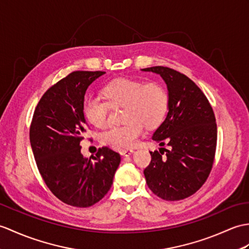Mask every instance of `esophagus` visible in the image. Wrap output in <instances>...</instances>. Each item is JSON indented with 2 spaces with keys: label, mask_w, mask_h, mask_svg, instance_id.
<instances>
[{
  "label": "esophagus",
  "mask_w": 249,
  "mask_h": 249,
  "mask_svg": "<svg viewBox=\"0 0 249 249\" xmlns=\"http://www.w3.org/2000/svg\"><path fill=\"white\" fill-rule=\"evenodd\" d=\"M120 153H121V155H122V156H125V157H127V156H130L132 153H134V149H131V148L121 149Z\"/></svg>",
  "instance_id": "obj_1"
}]
</instances>
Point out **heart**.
Instances as JSON below:
<instances>
[{"mask_svg": "<svg viewBox=\"0 0 249 249\" xmlns=\"http://www.w3.org/2000/svg\"><path fill=\"white\" fill-rule=\"evenodd\" d=\"M103 98L90 95L83 103V113L90 124L103 128L108 124L111 108L124 107L121 126H112L101 136L104 144L117 148L135 146L144 131L158 127L165 119L169 97L163 87L157 83H145L129 78H118L108 83Z\"/></svg>", "mask_w": 249, "mask_h": 249, "instance_id": "obj_1", "label": "heart"}]
</instances>
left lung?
Here are the masks:
<instances>
[{
	"label": "left lung",
	"instance_id": "left-lung-1",
	"mask_svg": "<svg viewBox=\"0 0 249 249\" xmlns=\"http://www.w3.org/2000/svg\"><path fill=\"white\" fill-rule=\"evenodd\" d=\"M142 71L159 74L169 91V112L153 140L161 146L166 143L170 149L149 152L151 163L144 170L146 183L162 199L187 198L205 183L214 162V112L204 92L184 74L160 66Z\"/></svg>",
	"mask_w": 249,
	"mask_h": 249
}]
</instances>
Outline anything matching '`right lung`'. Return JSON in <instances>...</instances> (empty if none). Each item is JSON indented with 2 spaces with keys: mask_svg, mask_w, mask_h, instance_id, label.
Returning a JSON list of instances; mask_svg holds the SVG:
<instances>
[{
  "mask_svg": "<svg viewBox=\"0 0 249 249\" xmlns=\"http://www.w3.org/2000/svg\"><path fill=\"white\" fill-rule=\"evenodd\" d=\"M106 72L74 71L46 90L33 115L30 141L40 175L57 198L87 208L110 190L121 162L119 153L104 146L95 157L80 153L87 122L83 103L88 87Z\"/></svg>",
  "mask_w": 249,
  "mask_h": 249,
  "instance_id": "obj_1",
  "label": "right lung"
}]
</instances>
